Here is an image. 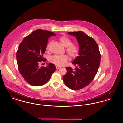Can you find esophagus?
<instances>
[{
	"instance_id": "34e87169",
	"label": "esophagus",
	"mask_w": 123,
	"mask_h": 123,
	"mask_svg": "<svg viewBox=\"0 0 123 123\" xmlns=\"http://www.w3.org/2000/svg\"><path fill=\"white\" fill-rule=\"evenodd\" d=\"M56 69H60L61 68V67L59 66H56Z\"/></svg>"
}]
</instances>
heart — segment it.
I'll use <instances>...</instances> for the list:
<instances>
[{"mask_svg":"<svg viewBox=\"0 0 123 123\" xmlns=\"http://www.w3.org/2000/svg\"><path fill=\"white\" fill-rule=\"evenodd\" d=\"M59 41L66 47V51L72 59L76 58L79 53V47L76 44H73L72 41L66 36H62L59 38ZM52 44V42H50L47 46V50H49V47ZM69 58L66 54H56L50 58V61L54 64L58 66H63L66 64L69 60Z\"/></svg>","mask_w":123,"mask_h":123,"instance_id":"b5f03b06","label":"heart"}]
</instances>
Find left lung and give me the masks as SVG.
<instances>
[{"mask_svg":"<svg viewBox=\"0 0 123 123\" xmlns=\"http://www.w3.org/2000/svg\"><path fill=\"white\" fill-rule=\"evenodd\" d=\"M68 34L76 36L79 53L72 62L76 68L66 67L67 73L63 78L67 87L79 90L88 86L94 79L100 65L101 55L98 44L92 37L82 31L69 32Z\"/></svg>","mask_w":123,"mask_h":123,"instance_id":"left-lung-1","label":"left lung"}]
</instances>
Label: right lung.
I'll return each instance as SVG.
<instances>
[{"label": "right lung", "mask_w": 123, "mask_h": 123, "mask_svg": "<svg viewBox=\"0 0 123 123\" xmlns=\"http://www.w3.org/2000/svg\"><path fill=\"white\" fill-rule=\"evenodd\" d=\"M56 35L52 32L36 29L26 36L20 44L17 52L18 70L24 80L33 86H39L46 83L56 70V66L49 64L46 67H39L43 58L48 38Z\"/></svg>", "instance_id": "add662e5"}]
</instances>
